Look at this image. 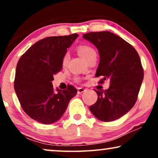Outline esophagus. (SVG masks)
Returning a JSON list of instances; mask_svg holds the SVG:
<instances>
[{
	"label": "esophagus",
	"instance_id": "34e87169",
	"mask_svg": "<svg viewBox=\"0 0 158 158\" xmlns=\"http://www.w3.org/2000/svg\"><path fill=\"white\" fill-rule=\"evenodd\" d=\"M85 89L83 88H77V94H81L82 93L85 92Z\"/></svg>",
	"mask_w": 158,
	"mask_h": 158
}]
</instances>
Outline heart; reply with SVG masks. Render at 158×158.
<instances>
[{
    "mask_svg": "<svg viewBox=\"0 0 158 158\" xmlns=\"http://www.w3.org/2000/svg\"><path fill=\"white\" fill-rule=\"evenodd\" d=\"M78 52L86 61H88L90 58L94 57V56H96V52L95 51V49L89 46H87V45H81V46H80L78 47ZM69 58H70L69 54H65V55L63 57V60H62V64L64 65H65L68 63Z\"/></svg>",
    "mask_w": 158,
    "mask_h": 158,
    "instance_id": "heart-1",
    "label": "heart"
}]
</instances>
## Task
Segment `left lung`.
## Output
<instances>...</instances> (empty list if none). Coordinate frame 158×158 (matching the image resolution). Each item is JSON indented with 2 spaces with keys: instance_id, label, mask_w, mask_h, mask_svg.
I'll list each match as a JSON object with an SVG mask.
<instances>
[{
  "instance_id": "left-lung-1",
  "label": "left lung",
  "mask_w": 158,
  "mask_h": 158,
  "mask_svg": "<svg viewBox=\"0 0 158 158\" xmlns=\"http://www.w3.org/2000/svg\"><path fill=\"white\" fill-rule=\"evenodd\" d=\"M83 37L98 49L100 57L96 77L109 79L107 90H96L98 100L89 107L103 122H111L126 114L135 104L144 77L139 56L128 42L110 31L90 32Z\"/></svg>"
}]
</instances>
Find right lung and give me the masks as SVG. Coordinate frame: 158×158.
I'll use <instances>...</instances> for the list:
<instances>
[{
	"label": "right lung",
	"mask_w": 158,
	"mask_h": 158,
	"mask_svg": "<svg viewBox=\"0 0 158 158\" xmlns=\"http://www.w3.org/2000/svg\"><path fill=\"white\" fill-rule=\"evenodd\" d=\"M77 34L49 36L32 45L17 64L14 90L21 107L36 122L50 124L60 119L66 111L77 89L56 88L52 82L54 75L62 70V60Z\"/></svg>",
	"instance_id": "right-lung-1"
}]
</instances>
